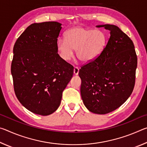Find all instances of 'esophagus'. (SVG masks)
Returning <instances> with one entry per match:
<instances>
[{
	"label": "esophagus",
	"instance_id": "34e87169",
	"mask_svg": "<svg viewBox=\"0 0 147 147\" xmlns=\"http://www.w3.org/2000/svg\"><path fill=\"white\" fill-rule=\"evenodd\" d=\"M79 73V69L78 67H74V74H75V75H78Z\"/></svg>",
	"mask_w": 147,
	"mask_h": 147
}]
</instances>
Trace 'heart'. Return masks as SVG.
Returning a JSON list of instances; mask_svg holds the SVG:
<instances>
[{"instance_id": "b5f03b06", "label": "heart", "mask_w": 147, "mask_h": 147, "mask_svg": "<svg viewBox=\"0 0 147 147\" xmlns=\"http://www.w3.org/2000/svg\"><path fill=\"white\" fill-rule=\"evenodd\" d=\"M107 42L108 37L102 30L76 26L66 32L65 39H58L56 47L64 60H70L74 50H76L77 58L84 63H89L103 53Z\"/></svg>"}]
</instances>
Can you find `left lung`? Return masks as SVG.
I'll use <instances>...</instances> for the list:
<instances>
[{
	"instance_id": "8db88e82",
	"label": "left lung",
	"mask_w": 147,
	"mask_h": 147,
	"mask_svg": "<svg viewBox=\"0 0 147 147\" xmlns=\"http://www.w3.org/2000/svg\"><path fill=\"white\" fill-rule=\"evenodd\" d=\"M110 31L106 48L79 71L81 96L89 111L106 114L125 102L135 86L138 58L132 41L118 26L98 25Z\"/></svg>"
}]
</instances>
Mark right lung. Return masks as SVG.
I'll return each instance as SVG.
<instances>
[{
	"mask_svg": "<svg viewBox=\"0 0 147 147\" xmlns=\"http://www.w3.org/2000/svg\"><path fill=\"white\" fill-rule=\"evenodd\" d=\"M61 26L55 21L32 24L13 47L11 73L15 93L24 108L38 115H51L58 108L73 77V66L58 54Z\"/></svg>",
	"mask_w": 147,
	"mask_h": 147,
	"instance_id": "1",
	"label": "right lung"
}]
</instances>
